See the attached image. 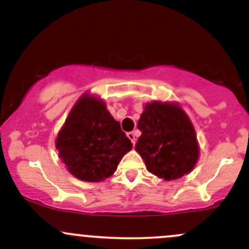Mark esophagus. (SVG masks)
<instances>
[{
    "label": "esophagus",
    "instance_id": "obj_1",
    "mask_svg": "<svg viewBox=\"0 0 249 249\" xmlns=\"http://www.w3.org/2000/svg\"><path fill=\"white\" fill-rule=\"evenodd\" d=\"M127 137H129L131 143H132V145L135 146L136 141H137V138H136V132H129V133H127Z\"/></svg>",
    "mask_w": 249,
    "mask_h": 249
}]
</instances>
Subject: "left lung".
Returning a JSON list of instances; mask_svg holds the SVG:
<instances>
[{"instance_id":"1","label":"left lung","mask_w":249,"mask_h":249,"mask_svg":"<svg viewBox=\"0 0 249 249\" xmlns=\"http://www.w3.org/2000/svg\"><path fill=\"white\" fill-rule=\"evenodd\" d=\"M138 129L142 136L136 150L150 173L171 181L193 170L198 158L197 141L191 122L178 105L147 104Z\"/></svg>"}]
</instances>
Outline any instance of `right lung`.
<instances>
[{"mask_svg":"<svg viewBox=\"0 0 249 249\" xmlns=\"http://www.w3.org/2000/svg\"><path fill=\"white\" fill-rule=\"evenodd\" d=\"M56 149L73 176L99 182L116 171L132 144L105 103L85 94L68 114L56 138Z\"/></svg>","mask_w":249,"mask_h":249,"instance_id":"right-lung-1","label":"right lung"}]
</instances>
